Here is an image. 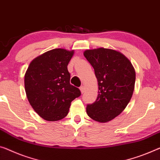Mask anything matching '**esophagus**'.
<instances>
[{"mask_svg": "<svg viewBox=\"0 0 160 160\" xmlns=\"http://www.w3.org/2000/svg\"><path fill=\"white\" fill-rule=\"evenodd\" d=\"M79 88H80V91H81V92H82V94H83V93L84 92V91H85L84 87H83V86H82V87H81Z\"/></svg>", "mask_w": 160, "mask_h": 160, "instance_id": "obj_1", "label": "esophagus"}]
</instances>
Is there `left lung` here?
<instances>
[{
	"mask_svg": "<svg viewBox=\"0 0 160 160\" xmlns=\"http://www.w3.org/2000/svg\"><path fill=\"white\" fill-rule=\"evenodd\" d=\"M83 55L94 68L99 85L97 100L87 106V114L99 122L111 121L131 99L136 79L134 68L126 56L113 49L87 50Z\"/></svg>",
	"mask_w": 160,
	"mask_h": 160,
	"instance_id": "1",
	"label": "left lung"
}]
</instances>
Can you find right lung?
Wrapping results in <instances>:
<instances>
[{"label":"right lung","mask_w":160,"mask_h":160,"mask_svg":"<svg viewBox=\"0 0 160 160\" xmlns=\"http://www.w3.org/2000/svg\"><path fill=\"white\" fill-rule=\"evenodd\" d=\"M73 51L55 48L31 61L25 73L27 98L35 112L46 121H58L68 114L79 88L70 83L67 66Z\"/></svg>","instance_id":"obj_1"}]
</instances>
